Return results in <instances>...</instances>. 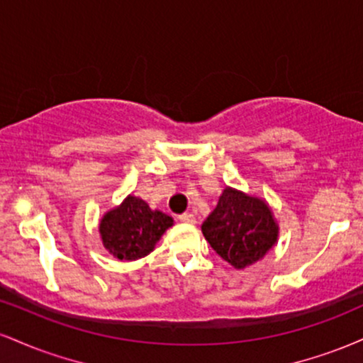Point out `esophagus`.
I'll return each instance as SVG.
<instances>
[{"instance_id":"34e87169","label":"esophagus","mask_w":363,"mask_h":363,"mask_svg":"<svg viewBox=\"0 0 363 363\" xmlns=\"http://www.w3.org/2000/svg\"><path fill=\"white\" fill-rule=\"evenodd\" d=\"M179 220H181V222H184V223H196V218H194V215L193 213H182V215H179Z\"/></svg>"}]
</instances>
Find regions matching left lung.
I'll list each match as a JSON object with an SVG mask.
<instances>
[{
	"label": "left lung",
	"instance_id": "obj_1",
	"mask_svg": "<svg viewBox=\"0 0 363 363\" xmlns=\"http://www.w3.org/2000/svg\"><path fill=\"white\" fill-rule=\"evenodd\" d=\"M201 230L213 251L239 269L259 261L278 237V225L268 205L232 187L220 196Z\"/></svg>",
	"mask_w": 363,
	"mask_h": 363
}]
</instances>
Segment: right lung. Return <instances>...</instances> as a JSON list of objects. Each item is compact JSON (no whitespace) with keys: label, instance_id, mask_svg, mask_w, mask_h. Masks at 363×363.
<instances>
[{"label":"right lung","instance_id":"right-lung-1","mask_svg":"<svg viewBox=\"0 0 363 363\" xmlns=\"http://www.w3.org/2000/svg\"><path fill=\"white\" fill-rule=\"evenodd\" d=\"M172 223L169 215L150 210L136 196H128L123 205L104 215L99 230L107 251L118 259L135 261L147 256Z\"/></svg>","mask_w":363,"mask_h":363}]
</instances>
